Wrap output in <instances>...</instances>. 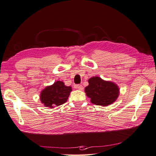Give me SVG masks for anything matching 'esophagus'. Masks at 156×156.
<instances>
[{
    "instance_id": "obj_1",
    "label": "esophagus",
    "mask_w": 156,
    "mask_h": 156,
    "mask_svg": "<svg viewBox=\"0 0 156 156\" xmlns=\"http://www.w3.org/2000/svg\"><path fill=\"white\" fill-rule=\"evenodd\" d=\"M75 88L80 90H83L84 89V87H83V85H81V84H77V85H75Z\"/></svg>"
}]
</instances>
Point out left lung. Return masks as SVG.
<instances>
[{
  "mask_svg": "<svg viewBox=\"0 0 156 156\" xmlns=\"http://www.w3.org/2000/svg\"><path fill=\"white\" fill-rule=\"evenodd\" d=\"M84 92L93 104L106 107L116 101L119 96L120 88L114 82L95 76L88 79V85Z\"/></svg>",
  "mask_w": 156,
  "mask_h": 156,
  "instance_id": "1",
  "label": "left lung"
}]
</instances>
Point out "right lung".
Segmentation results:
<instances>
[{
	"instance_id": "right-lung-1",
	"label": "right lung",
	"mask_w": 156,
	"mask_h": 156,
	"mask_svg": "<svg viewBox=\"0 0 156 156\" xmlns=\"http://www.w3.org/2000/svg\"><path fill=\"white\" fill-rule=\"evenodd\" d=\"M72 91V87L66 86L62 81H57L42 90L40 95L41 103L51 108L58 107L67 101Z\"/></svg>"
}]
</instances>
